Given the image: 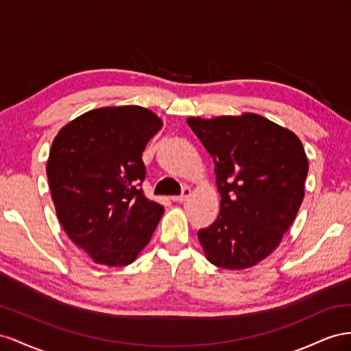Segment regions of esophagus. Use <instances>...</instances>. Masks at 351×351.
<instances>
[{
    "instance_id": "1",
    "label": "esophagus",
    "mask_w": 351,
    "mask_h": 351,
    "mask_svg": "<svg viewBox=\"0 0 351 351\" xmlns=\"http://www.w3.org/2000/svg\"><path fill=\"white\" fill-rule=\"evenodd\" d=\"M189 195H191V188H189V186H184L182 194H181V195H176V197H172V199H173L175 203H184Z\"/></svg>"
}]
</instances>
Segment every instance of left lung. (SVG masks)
<instances>
[{"mask_svg": "<svg viewBox=\"0 0 351 351\" xmlns=\"http://www.w3.org/2000/svg\"><path fill=\"white\" fill-rule=\"evenodd\" d=\"M215 162L220 212L197 232L215 266L243 270L281 243L304 198L308 163L298 136L254 113L188 117Z\"/></svg>", "mask_w": 351, "mask_h": 351, "instance_id": "1", "label": "left lung"}]
</instances>
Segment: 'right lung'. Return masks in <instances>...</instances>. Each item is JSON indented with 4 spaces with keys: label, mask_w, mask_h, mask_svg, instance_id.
<instances>
[{
    "label": "right lung",
    "mask_w": 351,
    "mask_h": 351,
    "mask_svg": "<svg viewBox=\"0 0 351 351\" xmlns=\"http://www.w3.org/2000/svg\"><path fill=\"white\" fill-rule=\"evenodd\" d=\"M162 125L144 107H101L69 122L54 138L47 176L57 217L98 265L132 263L163 216L165 207L141 188V156Z\"/></svg>",
    "instance_id": "1"
}]
</instances>
